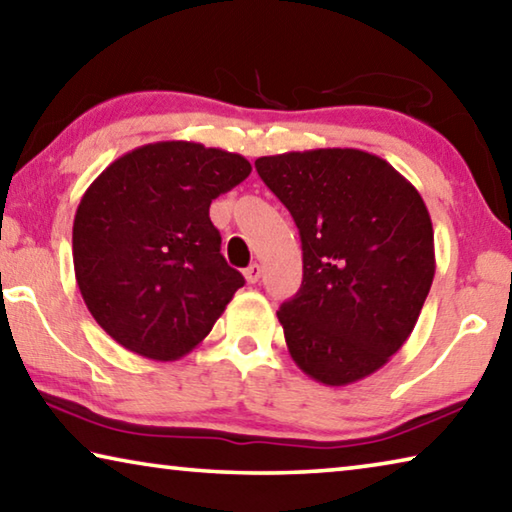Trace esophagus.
Masks as SVG:
<instances>
[{"mask_svg":"<svg viewBox=\"0 0 512 512\" xmlns=\"http://www.w3.org/2000/svg\"><path fill=\"white\" fill-rule=\"evenodd\" d=\"M243 275H246V282H248V285H255V282H257L259 278H262V266H259L257 262H255V264H250L248 269H246V273H243Z\"/></svg>","mask_w":512,"mask_h":512,"instance_id":"34e87169","label":"esophagus"}]
</instances>
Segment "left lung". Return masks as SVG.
<instances>
[{"label":"left lung","instance_id":"1","mask_svg":"<svg viewBox=\"0 0 512 512\" xmlns=\"http://www.w3.org/2000/svg\"><path fill=\"white\" fill-rule=\"evenodd\" d=\"M255 168L303 243V285L278 312L289 355L316 383H358L419 319L435 275L431 214L399 170L364 150L285 152Z\"/></svg>","mask_w":512,"mask_h":512}]
</instances>
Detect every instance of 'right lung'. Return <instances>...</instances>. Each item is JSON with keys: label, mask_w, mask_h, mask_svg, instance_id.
Returning a JSON list of instances; mask_svg holds the SVG:
<instances>
[{"label": "right lung", "mask_w": 512, "mask_h": 512, "mask_svg": "<svg viewBox=\"0 0 512 512\" xmlns=\"http://www.w3.org/2000/svg\"><path fill=\"white\" fill-rule=\"evenodd\" d=\"M250 170L237 152L159 141L118 157L81 196L77 285L93 319L127 351L184 358L243 287L221 255L209 205Z\"/></svg>", "instance_id": "add662e5"}]
</instances>
